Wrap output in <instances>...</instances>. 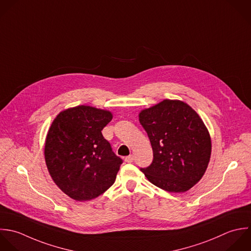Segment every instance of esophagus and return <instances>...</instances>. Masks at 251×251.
<instances>
[{
    "label": "esophagus",
    "instance_id": "esophagus-1",
    "mask_svg": "<svg viewBox=\"0 0 251 251\" xmlns=\"http://www.w3.org/2000/svg\"><path fill=\"white\" fill-rule=\"evenodd\" d=\"M125 161H126L127 163L133 162V161H134V156H133V155H128V156H126V157H125Z\"/></svg>",
    "mask_w": 251,
    "mask_h": 251
}]
</instances>
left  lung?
Segmentation results:
<instances>
[{
	"label": "left lung",
	"mask_w": 251,
	"mask_h": 251,
	"mask_svg": "<svg viewBox=\"0 0 251 251\" xmlns=\"http://www.w3.org/2000/svg\"><path fill=\"white\" fill-rule=\"evenodd\" d=\"M139 117L153 152L151 164L140 170L164 191L190 190L202 178L210 159L211 140L203 121L187 103L171 100L143 110Z\"/></svg>",
	"instance_id": "left-lung-1"
}]
</instances>
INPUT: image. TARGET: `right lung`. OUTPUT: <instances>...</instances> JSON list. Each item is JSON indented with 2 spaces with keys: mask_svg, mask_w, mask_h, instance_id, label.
Returning <instances> with one entry per match:
<instances>
[{
  "mask_svg": "<svg viewBox=\"0 0 251 251\" xmlns=\"http://www.w3.org/2000/svg\"><path fill=\"white\" fill-rule=\"evenodd\" d=\"M111 119L109 111L79 105L60 112L50 125L46 164L55 185L75 201L93 200L115 182L123 160L101 134Z\"/></svg>",
  "mask_w": 251,
  "mask_h": 251,
  "instance_id": "obj_1",
  "label": "right lung"
}]
</instances>
